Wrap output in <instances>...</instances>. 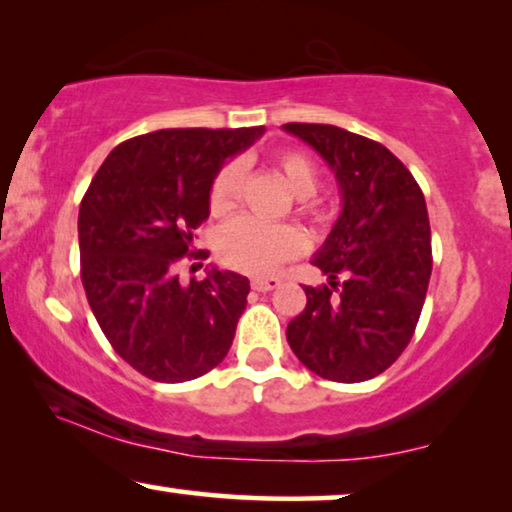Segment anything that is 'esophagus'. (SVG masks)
<instances>
[{
    "label": "esophagus",
    "mask_w": 512,
    "mask_h": 512,
    "mask_svg": "<svg viewBox=\"0 0 512 512\" xmlns=\"http://www.w3.org/2000/svg\"><path fill=\"white\" fill-rule=\"evenodd\" d=\"M278 285H281V278H278V276H257V278H252V290H257V292H269V290L278 288Z\"/></svg>",
    "instance_id": "esophagus-1"
}]
</instances>
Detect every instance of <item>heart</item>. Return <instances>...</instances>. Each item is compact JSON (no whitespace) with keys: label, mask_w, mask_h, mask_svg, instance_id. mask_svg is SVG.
Segmentation results:
<instances>
[{"label":"heart","mask_w":512,"mask_h":512,"mask_svg":"<svg viewBox=\"0 0 512 512\" xmlns=\"http://www.w3.org/2000/svg\"><path fill=\"white\" fill-rule=\"evenodd\" d=\"M276 168L297 196H311L318 187V173L313 163L299 152L276 154ZM241 166L236 161L224 163L217 170L208 189V206L213 215H224L234 208ZM302 231L288 224H264L252 217H236L224 224L217 236V255L231 269L243 274H269L278 264L302 252Z\"/></svg>","instance_id":"heart-1"}]
</instances>
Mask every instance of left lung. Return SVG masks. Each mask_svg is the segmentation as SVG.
Listing matches in <instances>:
<instances>
[{
	"instance_id": "obj_1",
	"label": "left lung",
	"mask_w": 512,
	"mask_h": 512,
	"mask_svg": "<svg viewBox=\"0 0 512 512\" xmlns=\"http://www.w3.org/2000/svg\"><path fill=\"white\" fill-rule=\"evenodd\" d=\"M283 128L323 156L342 194V213L311 260L330 285H306L285 337L318 377L372 379L405 351L424 309L433 269L424 194L379 142L330 124Z\"/></svg>"
}]
</instances>
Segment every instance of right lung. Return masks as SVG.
<instances>
[{
  "label": "right lung",
  "mask_w": 512,
  "mask_h": 512,
  "mask_svg": "<svg viewBox=\"0 0 512 512\" xmlns=\"http://www.w3.org/2000/svg\"><path fill=\"white\" fill-rule=\"evenodd\" d=\"M264 133L163 128L112 149L79 206L81 283L107 342L133 370L163 384L201 377L227 356L250 281L175 269L208 220V189L224 161ZM192 257H208L206 250Z\"/></svg>",
  "instance_id": "right-lung-1"
}]
</instances>
